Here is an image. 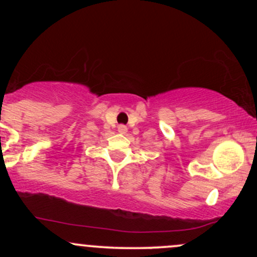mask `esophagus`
<instances>
[{
  "label": "esophagus",
  "mask_w": 257,
  "mask_h": 257,
  "mask_svg": "<svg viewBox=\"0 0 257 257\" xmlns=\"http://www.w3.org/2000/svg\"><path fill=\"white\" fill-rule=\"evenodd\" d=\"M126 131H128V128H126V125L124 124H119L118 125V132L122 133V134H124V133H126Z\"/></svg>",
  "instance_id": "obj_1"
}]
</instances>
